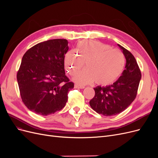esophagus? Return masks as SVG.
<instances>
[{
	"instance_id": "esophagus-1",
	"label": "esophagus",
	"mask_w": 158,
	"mask_h": 158,
	"mask_svg": "<svg viewBox=\"0 0 158 158\" xmlns=\"http://www.w3.org/2000/svg\"><path fill=\"white\" fill-rule=\"evenodd\" d=\"M74 88H77V89H84L85 88V86H84V85H78V84H75L74 85Z\"/></svg>"
}]
</instances>
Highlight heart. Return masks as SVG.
<instances>
[{"instance_id": "heart-1", "label": "heart", "mask_w": 158, "mask_h": 158, "mask_svg": "<svg viewBox=\"0 0 158 158\" xmlns=\"http://www.w3.org/2000/svg\"><path fill=\"white\" fill-rule=\"evenodd\" d=\"M76 52L70 51L64 57V66L73 80L81 85L95 82L100 85L114 83L125 66V57L118 49L101 41L86 40L78 43ZM86 63L87 68L78 72ZM78 73H77V72Z\"/></svg>"}]
</instances>
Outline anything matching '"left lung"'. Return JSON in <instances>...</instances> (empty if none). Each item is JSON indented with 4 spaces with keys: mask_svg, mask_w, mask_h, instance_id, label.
<instances>
[{
    "mask_svg": "<svg viewBox=\"0 0 158 158\" xmlns=\"http://www.w3.org/2000/svg\"><path fill=\"white\" fill-rule=\"evenodd\" d=\"M126 59V65L121 76L113 84L94 88L95 95L89 105L95 112L104 116L121 113L136 98L141 79V72L135 56L118 45Z\"/></svg>",
    "mask_w": 158,
    "mask_h": 158,
    "instance_id": "obj_1",
    "label": "left lung"
}]
</instances>
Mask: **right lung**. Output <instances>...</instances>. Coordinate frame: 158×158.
<instances>
[{"instance_id": "right-lung-1", "label": "right lung", "mask_w": 158, "mask_h": 158, "mask_svg": "<svg viewBox=\"0 0 158 158\" xmlns=\"http://www.w3.org/2000/svg\"><path fill=\"white\" fill-rule=\"evenodd\" d=\"M68 41L55 39L33 46L23 55L17 73L23 103L37 114L47 116L63 109L74 88L65 75Z\"/></svg>"}]
</instances>
